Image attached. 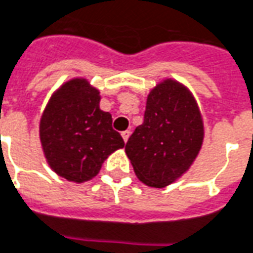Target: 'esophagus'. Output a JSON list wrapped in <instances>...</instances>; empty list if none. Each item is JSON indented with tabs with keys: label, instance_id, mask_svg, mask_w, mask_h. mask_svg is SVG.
I'll return each instance as SVG.
<instances>
[{
	"label": "esophagus",
	"instance_id": "obj_1",
	"mask_svg": "<svg viewBox=\"0 0 253 253\" xmlns=\"http://www.w3.org/2000/svg\"><path fill=\"white\" fill-rule=\"evenodd\" d=\"M129 135H130V132H129V130H124L123 133H121V136H123L124 142H125V143H126V142H128V139H129Z\"/></svg>",
	"mask_w": 253,
	"mask_h": 253
}]
</instances>
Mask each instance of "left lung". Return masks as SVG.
I'll list each match as a JSON object with an SVG mask.
<instances>
[{
    "instance_id": "8db88e82",
    "label": "left lung",
    "mask_w": 253,
    "mask_h": 253,
    "mask_svg": "<svg viewBox=\"0 0 253 253\" xmlns=\"http://www.w3.org/2000/svg\"><path fill=\"white\" fill-rule=\"evenodd\" d=\"M204 140L201 111L183 84L167 78L150 90L144 121L125 146L137 179L161 189L186 173Z\"/></svg>"
}]
</instances>
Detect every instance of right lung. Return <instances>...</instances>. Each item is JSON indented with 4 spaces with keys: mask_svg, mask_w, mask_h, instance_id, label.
I'll list each match as a JSON object with an SVG mask.
<instances>
[{
    "mask_svg": "<svg viewBox=\"0 0 253 253\" xmlns=\"http://www.w3.org/2000/svg\"><path fill=\"white\" fill-rule=\"evenodd\" d=\"M100 92L85 78H73L50 96L40 121V140L52 170L84 183L99 173L104 160L123 149L113 118L99 107Z\"/></svg>",
    "mask_w": 253,
    "mask_h": 253,
    "instance_id": "1",
    "label": "right lung"
}]
</instances>
